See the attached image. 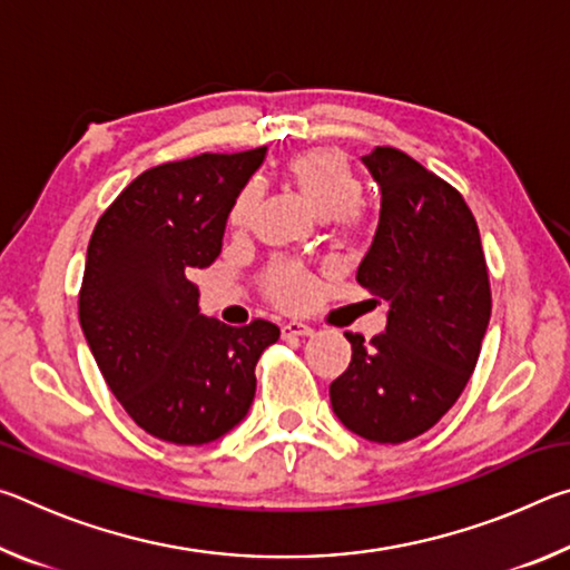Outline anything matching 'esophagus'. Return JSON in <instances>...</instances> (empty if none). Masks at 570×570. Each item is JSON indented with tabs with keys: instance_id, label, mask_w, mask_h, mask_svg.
Wrapping results in <instances>:
<instances>
[{
	"instance_id": "obj_1",
	"label": "esophagus",
	"mask_w": 570,
	"mask_h": 570,
	"mask_svg": "<svg viewBox=\"0 0 570 570\" xmlns=\"http://www.w3.org/2000/svg\"><path fill=\"white\" fill-rule=\"evenodd\" d=\"M282 334H284V340H294V336H312L314 330L308 324H302V322H286L282 326Z\"/></svg>"
}]
</instances>
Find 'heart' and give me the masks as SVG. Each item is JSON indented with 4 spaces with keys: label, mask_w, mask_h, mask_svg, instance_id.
<instances>
[{
    "label": "heart",
    "mask_w": 570,
    "mask_h": 570,
    "mask_svg": "<svg viewBox=\"0 0 570 570\" xmlns=\"http://www.w3.org/2000/svg\"><path fill=\"white\" fill-rule=\"evenodd\" d=\"M284 176L298 190L308 206L322 218L332 220L340 234H354L362 224L364 183L356 173L354 163L340 148H306L294 153L284 163ZM262 188L258 183H248L230 206V224L244 228L254 218ZM266 294L272 302L298 308L308 304L314 294V282L306 268L296 262H276L264 278Z\"/></svg>",
    "instance_id": "b5f03b06"
}]
</instances>
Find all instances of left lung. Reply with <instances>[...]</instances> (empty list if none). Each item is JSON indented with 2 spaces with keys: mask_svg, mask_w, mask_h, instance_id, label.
Wrapping results in <instances>:
<instances>
[{
  "mask_svg": "<svg viewBox=\"0 0 570 570\" xmlns=\"http://www.w3.org/2000/svg\"><path fill=\"white\" fill-rule=\"evenodd\" d=\"M362 160L382 208L356 282L390 302L387 330L370 342L344 334L352 362L330 397L354 435L400 445L458 402L493 298L475 216L460 190L397 148H374Z\"/></svg>",
  "mask_w": 570,
  "mask_h": 570,
  "instance_id": "left-lung-1",
  "label": "left lung"
}]
</instances>
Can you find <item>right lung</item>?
I'll use <instances>...</instances> for the list:
<instances>
[{
  "label": "right lung",
  "instance_id": "obj_1",
  "mask_svg": "<svg viewBox=\"0 0 570 570\" xmlns=\"http://www.w3.org/2000/svg\"><path fill=\"white\" fill-rule=\"evenodd\" d=\"M266 148L200 153L140 173L88 246L80 324L105 382L138 428L206 445L246 417L256 362L278 326H228L198 308L193 268L216 262L226 218Z\"/></svg>",
  "mask_w": 570,
  "mask_h": 570
}]
</instances>
